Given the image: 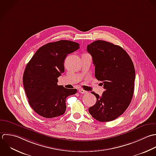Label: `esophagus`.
I'll return each mask as SVG.
<instances>
[{"mask_svg": "<svg viewBox=\"0 0 156 156\" xmlns=\"http://www.w3.org/2000/svg\"><path fill=\"white\" fill-rule=\"evenodd\" d=\"M79 92H80V93H81V94H87V91H86V90H83V89H79Z\"/></svg>", "mask_w": 156, "mask_h": 156, "instance_id": "esophagus-1", "label": "esophagus"}]
</instances>
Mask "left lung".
I'll use <instances>...</instances> for the list:
<instances>
[{"label": "left lung", "instance_id": "1", "mask_svg": "<svg viewBox=\"0 0 156 156\" xmlns=\"http://www.w3.org/2000/svg\"><path fill=\"white\" fill-rule=\"evenodd\" d=\"M87 51L92 57L95 78L103 82L105 89L101 96L92 92L97 102L89 112L99 122L112 121L124 113L133 98L136 78L134 64L120 46L105 41L89 44Z\"/></svg>", "mask_w": 156, "mask_h": 156}]
</instances>
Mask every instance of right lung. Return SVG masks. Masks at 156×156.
<instances>
[{
    "mask_svg": "<svg viewBox=\"0 0 156 156\" xmlns=\"http://www.w3.org/2000/svg\"><path fill=\"white\" fill-rule=\"evenodd\" d=\"M79 48L78 43L67 40L50 42L40 47L27 64L23 84L29 105L39 115L51 119L66 112L67 97L77 90L58 86V78L64 72L67 55Z\"/></svg>",
    "mask_w": 156,
    "mask_h": 156,
    "instance_id": "1",
    "label": "right lung"
}]
</instances>
